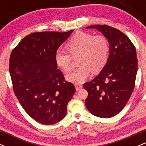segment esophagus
Here are the masks:
<instances>
[{
	"mask_svg": "<svg viewBox=\"0 0 146 146\" xmlns=\"http://www.w3.org/2000/svg\"><path fill=\"white\" fill-rule=\"evenodd\" d=\"M75 89H76V90H79L82 88V85L78 84H76L75 85Z\"/></svg>",
	"mask_w": 146,
	"mask_h": 146,
	"instance_id": "esophagus-1",
	"label": "esophagus"
}]
</instances>
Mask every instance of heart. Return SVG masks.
Masks as SVG:
<instances>
[{"label":"heart","instance_id":"b5f03b06","mask_svg":"<svg viewBox=\"0 0 146 146\" xmlns=\"http://www.w3.org/2000/svg\"><path fill=\"white\" fill-rule=\"evenodd\" d=\"M67 51L58 49L55 53L56 64L64 71L72 68V57L78 56L80 66L66 75L68 81L74 84L83 83L89 77L92 70L100 71L108 59L110 44L108 40L103 35L93 36L84 31H78L68 42Z\"/></svg>","mask_w":146,"mask_h":146}]
</instances>
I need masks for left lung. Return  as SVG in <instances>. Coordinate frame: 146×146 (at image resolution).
<instances>
[{"label": "left lung", "mask_w": 146, "mask_h": 146, "mask_svg": "<svg viewBox=\"0 0 146 146\" xmlns=\"http://www.w3.org/2000/svg\"><path fill=\"white\" fill-rule=\"evenodd\" d=\"M108 40V61L96 78L84 87L88 91L87 109L95 116L110 118L121 111L135 88L137 58L135 46L126 35L108 25H91Z\"/></svg>", "instance_id": "8db88e82"}]
</instances>
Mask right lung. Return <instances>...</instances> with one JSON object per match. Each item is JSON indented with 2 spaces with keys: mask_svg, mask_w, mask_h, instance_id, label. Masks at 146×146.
Segmentation results:
<instances>
[{
  "mask_svg": "<svg viewBox=\"0 0 146 146\" xmlns=\"http://www.w3.org/2000/svg\"><path fill=\"white\" fill-rule=\"evenodd\" d=\"M72 32L31 33L10 56L9 69L15 95L26 113L42 124L61 121L75 92L74 85L65 81L55 61L56 51Z\"/></svg>",
  "mask_w": 146,
  "mask_h": 146,
  "instance_id": "1",
  "label": "right lung"
}]
</instances>
